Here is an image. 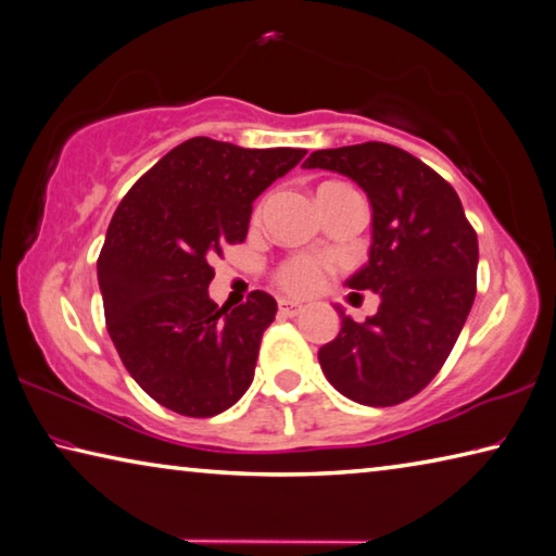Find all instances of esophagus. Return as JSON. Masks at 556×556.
<instances>
[{"instance_id": "1", "label": "esophagus", "mask_w": 556, "mask_h": 556, "mask_svg": "<svg viewBox=\"0 0 556 556\" xmlns=\"http://www.w3.org/2000/svg\"><path fill=\"white\" fill-rule=\"evenodd\" d=\"M278 313L286 317H293V315L303 313V305L295 303V300H290V298H283V300H278Z\"/></svg>"}]
</instances>
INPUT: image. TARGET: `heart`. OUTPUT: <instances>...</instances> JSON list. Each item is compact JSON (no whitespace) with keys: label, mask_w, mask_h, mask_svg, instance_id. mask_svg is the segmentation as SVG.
<instances>
[{"label":"heart","mask_w":556,"mask_h":556,"mask_svg":"<svg viewBox=\"0 0 556 556\" xmlns=\"http://www.w3.org/2000/svg\"><path fill=\"white\" fill-rule=\"evenodd\" d=\"M278 280H280V286L290 290V293L313 295L323 288L325 273H323V266H317L315 261L295 258V261H288L286 266L280 268Z\"/></svg>","instance_id":"b5f03b06"}]
</instances>
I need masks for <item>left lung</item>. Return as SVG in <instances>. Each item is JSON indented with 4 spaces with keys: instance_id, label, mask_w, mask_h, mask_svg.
Here are the masks:
<instances>
[{
    "instance_id": "1",
    "label": "left lung",
    "mask_w": 556,
    "mask_h": 556,
    "mask_svg": "<svg viewBox=\"0 0 556 556\" xmlns=\"http://www.w3.org/2000/svg\"><path fill=\"white\" fill-rule=\"evenodd\" d=\"M303 167L338 172L367 194L369 258L344 286L379 295V311L364 323L338 305L340 332L317 359L327 381L352 402L402 404L439 375L468 320L478 236L456 189L394 144L315 150Z\"/></svg>"
}]
</instances>
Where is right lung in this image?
Instances as JSON below:
<instances>
[{"label": "right lung", "instance_id": "right-lung-1", "mask_svg": "<svg viewBox=\"0 0 556 556\" xmlns=\"http://www.w3.org/2000/svg\"><path fill=\"white\" fill-rule=\"evenodd\" d=\"M305 157L192 138L135 181L98 258L108 334L130 377L181 416H216L251 387L276 300L253 290L239 307L208 298L212 261L241 243L253 202Z\"/></svg>", "mask_w": 556, "mask_h": 556}]
</instances>
